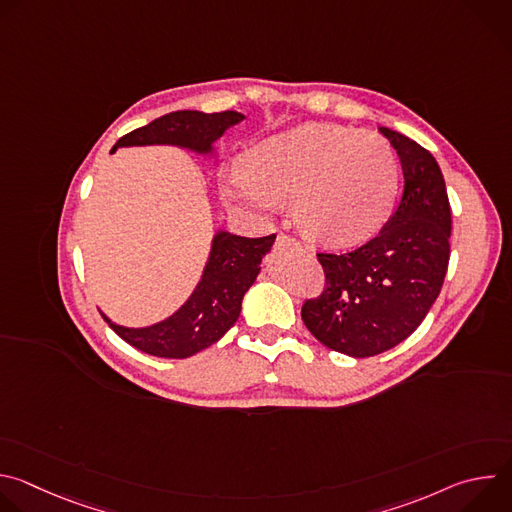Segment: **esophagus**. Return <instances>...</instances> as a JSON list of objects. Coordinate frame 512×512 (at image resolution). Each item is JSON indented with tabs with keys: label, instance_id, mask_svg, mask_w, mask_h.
Wrapping results in <instances>:
<instances>
[{
	"label": "esophagus",
	"instance_id": "34e87169",
	"mask_svg": "<svg viewBox=\"0 0 512 512\" xmlns=\"http://www.w3.org/2000/svg\"><path fill=\"white\" fill-rule=\"evenodd\" d=\"M277 243H279V245H289V247H294V249H302V251H304L302 243H300V241H296L294 237H289V235H279V237H277Z\"/></svg>",
	"mask_w": 512,
	"mask_h": 512
}]
</instances>
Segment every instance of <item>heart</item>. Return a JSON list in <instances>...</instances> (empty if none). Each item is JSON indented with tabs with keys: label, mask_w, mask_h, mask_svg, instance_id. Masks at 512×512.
<instances>
[{
	"label": "heart",
	"mask_w": 512,
	"mask_h": 512,
	"mask_svg": "<svg viewBox=\"0 0 512 512\" xmlns=\"http://www.w3.org/2000/svg\"><path fill=\"white\" fill-rule=\"evenodd\" d=\"M395 192L391 145L373 131L338 123H304L257 141L225 182L229 198L265 214L294 198L300 229L328 247L377 235Z\"/></svg>",
	"instance_id": "b5f03b06"
}]
</instances>
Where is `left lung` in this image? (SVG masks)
Segmentation results:
<instances>
[{
  "mask_svg": "<svg viewBox=\"0 0 512 512\" xmlns=\"http://www.w3.org/2000/svg\"><path fill=\"white\" fill-rule=\"evenodd\" d=\"M379 131L401 162V198L375 239L344 255H318L326 289L302 308L306 328L352 358L403 342L440 296L450 261L452 210L440 166L407 135Z\"/></svg>",
  "mask_w": 512,
  "mask_h": 512,
  "instance_id": "1",
  "label": "left lung"
}]
</instances>
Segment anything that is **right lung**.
I'll return each mask as SVG.
<instances>
[{"label": "right lung", "instance_id": "obj_1", "mask_svg": "<svg viewBox=\"0 0 512 512\" xmlns=\"http://www.w3.org/2000/svg\"><path fill=\"white\" fill-rule=\"evenodd\" d=\"M243 113H202L174 111L150 125L121 137L115 148H143V145H172L218 164L214 143L223 133L241 123ZM275 235L249 239L229 231H214L202 275L188 300L168 318L143 328L107 324L137 350L162 358H188L216 340H221L239 320L243 298L255 283L263 257L271 251Z\"/></svg>", "mask_w": 512, "mask_h": 512}]
</instances>
